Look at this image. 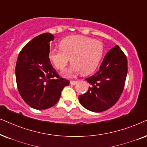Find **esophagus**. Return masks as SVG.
Instances as JSON below:
<instances>
[{
	"mask_svg": "<svg viewBox=\"0 0 147 147\" xmlns=\"http://www.w3.org/2000/svg\"><path fill=\"white\" fill-rule=\"evenodd\" d=\"M77 82L78 81H70V84H71L72 85H76V84L77 83Z\"/></svg>",
	"mask_w": 147,
	"mask_h": 147,
	"instance_id": "esophagus-1",
	"label": "esophagus"
}]
</instances>
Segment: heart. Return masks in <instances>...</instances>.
Wrapping results in <instances>:
<instances>
[{"instance_id": "1", "label": "heart", "mask_w": 147, "mask_h": 147, "mask_svg": "<svg viewBox=\"0 0 147 147\" xmlns=\"http://www.w3.org/2000/svg\"><path fill=\"white\" fill-rule=\"evenodd\" d=\"M60 47L50 50L49 59L60 70L66 68L70 59L72 64L66 70L67 76L80 71L83 75L91 73L98 66L104 51L102 42L84 36L66 37L60 41Z\"/></svg>"}]
</instances>
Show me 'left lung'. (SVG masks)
<instances>
[{
	"mask_svg": "<svg viewBox=\"0 0 147 147\" xmlns=\"http://www.w3.org/2000/svg\"><path fill=\"white\" fill-rule=\"evenodd\" d=\"M127 72L126 56L116 45L105 56L98 71L85 79L91 85L87 93L79 95L81 104L94 112L110 108L122 95Z\"/></svg>",
	"mask_w": 147,
	"mask_h": 147,
	"instance_id": "obj_1",
	"label": "left lung"
}]
</instances>
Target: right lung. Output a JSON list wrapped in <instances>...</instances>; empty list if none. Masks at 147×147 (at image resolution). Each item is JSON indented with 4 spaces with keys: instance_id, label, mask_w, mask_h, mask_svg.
I'll return each mask as SVG.
<instances>
[{
    "instance_id": "1",
    "label": "right lung",
    "mask_w": 147,
    "mask_h": 147,
    "mask_svg": "<svg viewBox=\"0 0 147 147\" xmlns=\"http://www.w3.org/2000/svg\"><path fill=\"white\" fill-rule=\"evenodd\" d=\"M54 39L49 33L39 35L23 47L17 58L15 75L19 92L25 103L36 109L54 106L70 83L58 75L49 59L50 42Z\"/></svg>"
}]
</instances>
